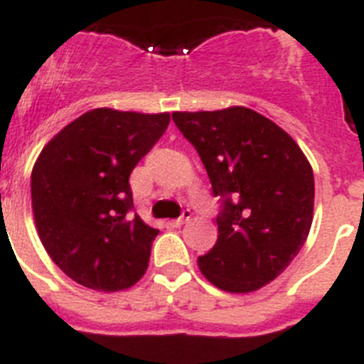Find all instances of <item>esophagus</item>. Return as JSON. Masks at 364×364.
Segmentation results:
<instances>
[{
	"instance_id": "1",
	"label": "esophagus",
	"mask_w": 364,
	"mask_h": 364,
	"mask_svg": "<svg viewBox=\"0 0 364 364\" xmlns=\"http://www.w3.org/2000/svg\"><path fill=\"white\" fill-rule=\"evenodd\" d=\"M191 218H192V213H191V210H188V208H186V210H183V214L178 218V220H173V225H176V227H181L183 223H185V221L191 220Z\"/></svg>"
}]
</instances>
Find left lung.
Returning <instances> with one entry per match:
<instances>
[{
	"instance_id": "1",
	"label": "left lung",
	"mask_w": 364,
	"mask_h": 364,
	"mask_svg": "<svg viewBox=\"0 0 364 364\" xmlns=\"http://www.w3.org/2000/svg\"><path fill=\"white\" fill-rule=\"evenodd\" d=\"M198 150L213 194L223 198L218 240L198 265L229 293L257 291L291 264L314 221L315 181L287 132L249 107L173 112Z\"/></svg>"
}]
</instances>
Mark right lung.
Here are the masks:
<instances>
[{
	"label": "right lung",
	"mask_w": 364,
	"mask_h": 364,
	"mask_svg": "<svg viewBox=\"0 0 364 364\" xmlns=\"http://www.w3.org/2000/svg\"><path fill=\"white\" fill-rule=\"evenodd\" d=\"M170 113H84L40 151L31 173L36 230L80 286L122 291L139 282L159 230L134 213L129 173L168 128Z\"/></svg>",
	"instance_id": "add662e5"
}]
</instances>
